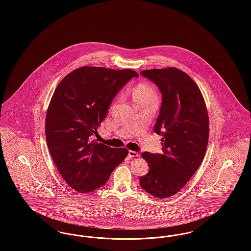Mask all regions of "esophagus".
Listing matches in <instances>:
<instances>
[{
  "label": "esophagus",
  "mask_w": 251,
  "mask_h": 251,
  "mask_svg": "<svg viewBox=\"0 0 251 251\" xmlns=\"http://www.w3.org/2000/svg\"><path fill=\"white\" fill-rule=\"evenodd\" d=\"M128 155H129V157H131V158H133V157H139V156H140V153H139V152H137V151H128Z\"/></svg>",
  "instance_id": "34e87169"
}]
</instances>
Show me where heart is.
<instances>
[{
  "instance_id": "obj_1",
  "label": "heart",
  "mask_w": 251,
  "mask_h": 251,
  "mask_svg": "<svg viewBox=\"0 0 251 251\" xmlns=\"http://www.w3.org/2000/svg\"><path fill=\"white\" fill-rule=\"evenodd\" d=\"M156 98L155 92L151 86L147 84H139L133 90V100Z\"/></svg>"
}]
</instances>
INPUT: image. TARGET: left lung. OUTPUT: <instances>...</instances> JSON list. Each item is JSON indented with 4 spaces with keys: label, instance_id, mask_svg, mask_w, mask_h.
Instances as JSON below:
<instances>
[{
    "label": "left lung",
    "instance_id": "obj_1",
    "mask_svg": "<svg viewBox=\"0 0 251 251\" xmlns=\"http://www.w3.org/2000/svg\"><path fill=\"white\" fill-rule=\"evenodd\" d=\"M140 73L162 94L154 131L163 136V154L142 153L150 170L139 182L150 195L166 199L178 193L202 163L209 138L208 112L199 86L185 72L167 68Z\"/></svg>",
    "mask_w": 251,
    "mask_h": 251
}]
</instances>
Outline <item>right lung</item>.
<instances>
[{
  "instance_id": "1",
  "label": "right lung",
  "mask_w": 251,
  "mask_h": 251,
  "mask_svg": "<svg viewBox=\"0 0 251 251\" xmlns=\"http://www.w3.org/2000/svg\"><path fill=\"white\" fill-rule=\"evenodd\" d=\"M131 70L76 69L57 85L49 104L45 132L50 156L72 189L94 191L107 181L128 155L125 148L98 143L93 136L113 99L131 78Z\"/></svg>"
}]
</instances>
